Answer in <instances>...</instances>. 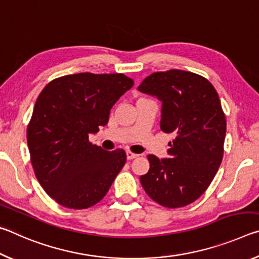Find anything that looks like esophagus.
Masks as SVG:
<instances>
[{"label":"esophagus","instance_id":"esophagus-1","mask_svg":"<svg viewBox=\"0 0 259 259\" xmlns=\"http://www.w3.org/2000/svg\"><path fill=\"white\" fill-rule=\"evenodd\" d=\"M136 157H138V154H135V153L133 152H126V159L128 160H134L136 159Z\"/></svg>","mask_w":259,"mask_h":259}]
</instances>
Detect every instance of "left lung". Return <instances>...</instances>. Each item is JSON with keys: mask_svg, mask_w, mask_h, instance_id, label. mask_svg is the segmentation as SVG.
Returning a JSON list of instances; mask_svg holds the SVG:
<instances>
[{"mask_svg": "<svg viewBox=\"0 0 259 259\" xmlns=\"http://www.w3.org/2000/svg\"><path fill=\"white\" fill-rule=\"evenodd\" d=\"M138 90L161 100V130L175 135L168 159L147 156L150 170L140 183L163 207H185L209 187L224 155L226 119L217 91L205 77L181 69L153 73Z\"/></svg>", "mask_w": 259, "mask_h": 259, "instance_id": "1", "label": "left lung"}]
</instances>
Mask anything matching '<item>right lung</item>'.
Wrapping results in <instances>:
<instances>
[{
	"mask_svg": "<svg viewBox=\"0 0 259 259\" xmlns=\"http://www.w3.org/2000/svg\"><path fill=\"white\" fill-rule=\"evenodd\" d=\"M133 85L121 73H78L43 88L27 125V145L35 176L57 203L87 209L106 195L126 155L93 145L89 135L107 124L113 105Z\"/></svg>",
	"mask_w": 259,
	"mask_h": 259,
	"instance_id": "obj_1",
	"label": "right lung"
}]
</instances>
